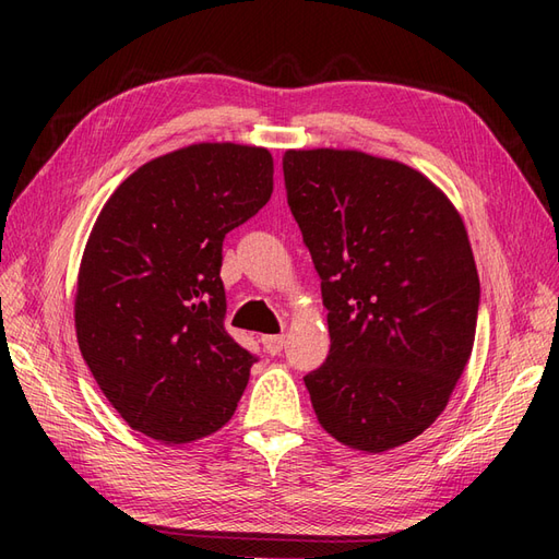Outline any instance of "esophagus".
Here are the masks:
<instances>
[{"mask_svg": "<svg viewBox=\"0 0 559 559\" xmlns=\"http://www.w3.org/2000/svg\"><path fill=\"white\" fill-rule=\"evenodd\" d=\"M261 345L267 354H280L284 347V335H261Z\"/></svg>", "mask_w": 559, "mask_h": 559, "instance_id": "34e87169", "label": "esophagus"}]
</instances>
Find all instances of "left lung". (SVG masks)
I'll return each mask as SVG.
<instances>
[{"instance_id":"left-lung-1","label":"left lung","mask_w":559,"mask_h":559,"mask_svg":"<svg viewBox=\"0 0 559 559\" xmlns=\"http://www.w3.org/2000/svg\"><path fill=\"white\" fill-rule=\"evenodd\" d=\"M282 167L329 310L314 415L352 450H394L445 411L476 341L462 214L419 170L357 148H289Z\"/></svg>"}]
</instances>
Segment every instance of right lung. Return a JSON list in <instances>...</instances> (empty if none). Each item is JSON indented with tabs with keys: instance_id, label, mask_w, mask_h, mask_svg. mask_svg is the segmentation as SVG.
Here are the masks:
<instances>
[{
	"instance_id": "add662e5",
	"label": "right lung",
	"mask_w": 559,
	"mask_h": 559,
	"mask_svg": "<svg viewBox=\"0 0 559 559\" xmlns=\"http://www.w3.org/2000/svg\"><path fill=\"white\" fill-rule=\"evenodd\" d=\"M263 146L198 142L138 167L105 202L79 265L81 357L128 425L165 445L222 429L257 357L224 326L226 233L273 195Z\"/></svg>"
}]
</instances>
